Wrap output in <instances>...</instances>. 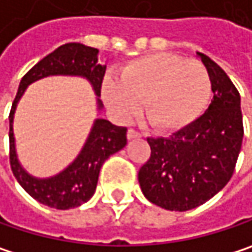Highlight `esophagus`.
<instances>
[{
    "mask_svg": "<svg viewBox=\"0 0 252 252\" xmlns=\"http://www.w3.org/2000/svg\"><path fill=\"white\" fill-rule=\"evenodd\" d=\"M126 138H128V140H135V138H141V134H140L138 131H135V129L129 128V129L126 131Z\"/></svg>",
    "mask_w": 252,
    "mask_h": 252,
    "instance_id": "1",
    "label": "esophagus"
}]
</instances>
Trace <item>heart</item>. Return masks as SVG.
<instances>
[{"label": "heart", "instance_id": "b5f03b06", "mask_svg": "<svg viewBox=\"0 0 252 252\" xmlns=\"http://www.w3.org/2000/svg\"><path fill=\"white\" fill-rule=\"evenodd\" d=\"M102 98L123 120L135 115L144 101V115L157 131L172 132L193 124L211 98V78L197 60L173 53H151L128 62L120 80L106 76Z\"/></svg>", "mask_w": 252, "mask_h": 252}]
</instances>
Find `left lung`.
I'll list each match as a JSON object with an SVG mask.
<instances>
[{
  "mask_svg": "<svg viewBox=\"0 0 252 252\" xmlns=\"http://www.w3.org/2000/svg\"><path fill=\"white\" fill-rule=\"evenodd\" d=\"M197 58L211 78V105L172 137L147 138L151 156L138 172L143 194L167 211H190L222 190L232 177L242 146L237 88L209 56L197 53Z\"/></svg>",
  "mask_w": 252,
  "mask_h": 252,
  "instance_id": "1",
  "label": "left lung"
}]
</instances>
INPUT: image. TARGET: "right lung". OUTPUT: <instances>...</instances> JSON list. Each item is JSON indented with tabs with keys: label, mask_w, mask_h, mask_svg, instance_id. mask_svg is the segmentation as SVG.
Wrapping results in <instances>:
<instances>
[{
	"label": "right lung",
	"mask_w": 252,
	"mask_h": 252,
	"mask_svg": "<svg viewBox=\"0 0 252 252\" xmlns=\"http://www.w3.org/2000/svg\"><path fill=\"white\" fill-rule=\"evenodd\" d=\"M98 49L80 43H67L60 46L24 75L12 102L10 112L11 170L17 182L27 193L37 202L55 209L66 211L78 208L94 196L105 160L126 147V128L114 126L103 118H96L79 154L67 167L50 177H35L27 172L18 160L12 128L14 114L26 89L32 83L47 76H79L88 80L96 95V109L101 112L103 105L99 96L106 66L98 63Z\"/></svg>",
	"instance_id": "right-lung-1"
}]
</instances>
